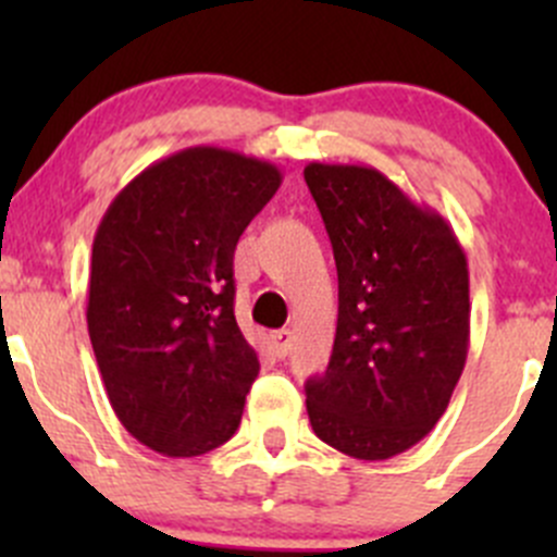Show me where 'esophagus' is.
Listing matches in <instances>:
<instances>
[{
  "instance_id": "obj_1",
  "label": "esophagus",
  "mask_w": 557,
  "mask_h": 557,
  "mask_svg": "<svg viewBox=\"0 0 557 557\" xmlns=\"http://www.w3.org/2000/svg\"><path fill=\"white\" fill-rule=\"evenodd\" d=\"M290 342H294V336H290L288 329H280V331H272V350L277 358H285L290 352Z\"/></svg>"
}]
</instances>
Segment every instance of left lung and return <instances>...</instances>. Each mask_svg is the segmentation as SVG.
Masks as SVG:
<instances>
[{"label": "left lung", "instance_id": "obj_1", "mask_svg": "<svg viewBox=\"0 0 557 557\" xmlns=\"http://www.w3.org/2000/svg\"><path fill=\"white\" fill-rule=\"evenodd\" d=\"M339 277L323 377L307 380L318 440L358 460L418 445L445 414L469 352V267L453 226L374 166L312 164Z\"/></svg>", "mask_w": 557, "mask_h": 557}]
</instances>
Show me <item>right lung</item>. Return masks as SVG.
Masks as SVG:
<instances>
[{
	"label": "right lung",
	"mask_w": 557,
	"mask_h": 557,
	"mask_svg": "<svg viewBox=\"0 0 557 557\" xmlns=\"http://www.w3.org/2000/svg\"><path fill=\"white\" fill-rule=\"evenodd\" d=\"M283 174L234 150H177L107 207L94 237L88 336L123 429L170 458L234 436L258 356L234 318V250Z\"/></svg>",
	"instance_id": "right-lung-1"
}]
</instances>
